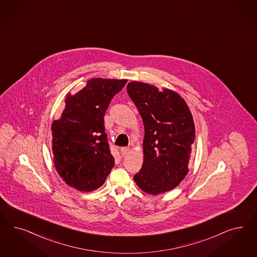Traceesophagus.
Listing matches in <instances>:
<instances>
[{"label": "esophagus", "mask_w": 257, "mask_h": 257, "mask_svg": "<svg viewBox=\"0 0 257 257\" xmlns=\"http://www.w3.org/2000/svg\"><path fill=\"white\" fill-rule=\"evenodd\" d=\"M120 151H121V155L122 156H125V155L128 154L130 149L128 148H122V149H120Z\"/></svg>", "instance_id": "1"}]
</instances>
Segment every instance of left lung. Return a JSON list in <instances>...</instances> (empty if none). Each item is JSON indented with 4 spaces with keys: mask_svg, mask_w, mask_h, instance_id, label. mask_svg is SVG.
I'll return each mask as SVG.
<instances>
[{
    "mask_svg": "<svg viewBox=\"0 0 257 257\" xmlns=\"http://www.w3.org/2000/svg\"><path fill=\"white\" fill-rule=\"evenodd\" d=\"M126 91L145 126L144 163L134 181L149 195L172 190L189 171L196 135L190 109L179 93L166 88L159 90L151 84L133 81Z\"/></svg>",
    "mask_w": 257,
    "mask_h": 257,
    "instance_id": "8db88e82",
    "label": "left lung"
}]
</instances>
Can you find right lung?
I'll use <instances>...</instances> for the list:
<instances>
[{"label": "right lung", "mask_w": 257, "mask_h": 257, "mask_svg": "<svg viewBox=\"0 0 257 257\" xmlns=\"http://www.w3.org/2000/svg\"><path fill=\"white\" fill-rule=\"evenodd\" d=\"M126 81L95 77L75 94H67L65 108L51 130L54 165L69 186L82 192L96 190L114 166L104 115Z\"/></svg>", "instance_id": "add662e5"}]
</instances>
